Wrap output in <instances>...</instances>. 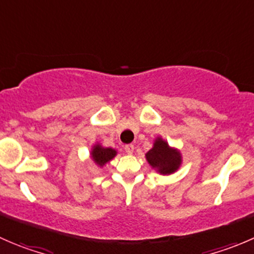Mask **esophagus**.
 <instances>
[{
    "instance_id": "obj_1",
    "label": "esophagus",
    "mask_w": 254,
    "mask_h": 254,
    "mask_svg": "<svg viewBox=\"0 0 254 254\" xmlns=\"http://www.w3.org/2000/svg\"><path fill=\"white\" fill-rule=\"evenodd\" d=\"M124 150H125V152L129 153V155H131V153L134 152V150H135V146L132 145V143H129V145L124 146Z\"/></svg>"
}]
</instances>
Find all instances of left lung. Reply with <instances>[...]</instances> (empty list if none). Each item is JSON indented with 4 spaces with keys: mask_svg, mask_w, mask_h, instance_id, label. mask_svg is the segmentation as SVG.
Wrapping results in <instances>:
<instances>
[{
    "mask_svg": "<svg viewBox=\"0 0 254 254\" xmlns=\"http://www.w3.org/2000/svg\"><path fill=\"white\" fill-rule=\"evenodd\" d=\"M148 163L153 168H157L162 175H170L177 171L181 165V155L176 150L171 148L163 140H156L153 147L146 153Z\"/></svg>",
    "mask_w": 254,
    "mask_h": 254,
    "instance_id": "obj_1",
    "label": "left lung"
}]
</instances>
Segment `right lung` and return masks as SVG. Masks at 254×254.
Returning a JSON list of instances; mask_svg holds the SVG:
<instances>
[{
    "label": "right lung",
    "instance_id": "obj_1",
    "mask_svg": "<svg viewBox=\"0 0 254 254\" xmlns=\"http://www.w3.org/2000/svg\"><path fill=\"white\" fill-rule=\"evenodd\" d=\"M115 151L111 147H102V146L97 145L94 146L93 151H92V158L94 160V162L99 166H103L104 163H107L108 161H111L115 156Z\"/></svg>",
    "mask_w": 254,
    "mask_h": 254
}]
</instances>
